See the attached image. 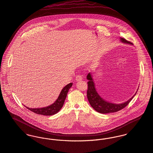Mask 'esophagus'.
I'll return each instance as SVG.
<instances>
[{"label":"esophagus","instance_id":"obj_1","mask_svg":"<svg viewBox=\"0 0 153 153\" xmlns=\"http://www.w3.org/2000/svg\"><path fill=\"white\" fill-rule=\"evenodd\" d=\"M76 80L77 81L82 80V76H80V75H77V76H76Z\"/></svg>","mask_w":153,"mask_h":153}]
</instances>
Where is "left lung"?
Masks as SVG:
<instances>
[{
	"label": "left lung",
	"mask_w": 153,
	"mask_h": 153,
	"mask_svg": "<svg viewBox=\"0 0 153 153\" xmlns=\"http://www.w3.org/2000/svg\"><path fill=\"white\" fill-rule=\"evenodd\" d=\"M121 41L123 43L132 44V42L122 38H121ZM87 79L89 80L88 82V88L87 91L88 99L92 108L100 114H109L116 112L121 110L129 104V103L131 102V100L132 99V98L134 97L137 92H136L135 94L131 99H129L128 101L124 103L120 104L112 103L103 100L97 93L91 73H89L88 74Z\"/></svg>",
	"instance_id": "left-lung-1"
}]
</instances>
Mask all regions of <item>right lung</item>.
Listing matches in <instances>:
<instances>
[{"instance_id": "add662e5", "label": "right lung", "mask_w": 153, "mask_h": 153, "mask_svg": "<svg viewBox=\"0 0 153 153\" xmlns=\"http://www.w3.org/2000/svg\"><path fill=\"white\" fill-rule=\"evenodd\" d=\"M72 85H73L72 83H70L67 85L62 89L57 99L52 105L45 108H30L27 106L26 108L32 112L37 114L46 115V116L54 115L57 112H59V111L61 109V108L62 107L65 99L66 98L67 93L68 92V90L70 89V88L72 86Z\"/></svg>"}]
</instances>
